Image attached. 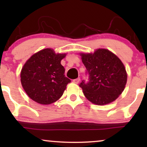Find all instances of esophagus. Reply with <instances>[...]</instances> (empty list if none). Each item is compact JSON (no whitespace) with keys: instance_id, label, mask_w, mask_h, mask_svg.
Returning a JSON list of instances; mask_svg holds the SVG:
<instances>
[{"instance_id":"obj_1","label":"esophagus","mask_w":147,"mask_h":147,"mask_svg":"<svg viewBox=\"0 0 147 147\" xmlns=\"http://www.w3.org/2000/svg\"><path fill=\"white\" fill-rule=\"evenodd\" d=\"M80 78H76V79H75V80H74L73 82L75 84H78L80 82Z\"/></svg>"}]
</instances>
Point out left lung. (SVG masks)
Wrapping results in <instances>:
<instances>
[{
  "label": "left lung",
  "instance_id": "obj_1",
  "mask_svg": "<svg viewBox=\"0 0 147 147\" xmlns=\"http://www.w3.org/2000/svg\"><path fill=\"white\" fill-rule=\"evenodd\" d=\"M80 55L90 75L88 83L82 81L80 84L86 98L100 106L117 99L127 82V73L121 60L112 51L102 48Z\"/></svg>",
  "mask_w": 147,
  "mask_h": 147
}]
</instances>
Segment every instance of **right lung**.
I'll use <instances>...</instances> for the list:
<instances>
[{"label":"right lung","instance_id":"obj_1","mask_svg":"<svg viewBox=\"0 0 147 147\" xmlns=\"http://www.w3.org/2000/svg\"><path fill=\"white\" fill-rule=\"evenodd\" d=\"M67 53L46 48L33 54L21 71V82L28 96L38 104L48 105L63 95L71 80L65 77L61 61Z\"/></svg>","mask_w":147,"mask_h":147}]
</instances>
